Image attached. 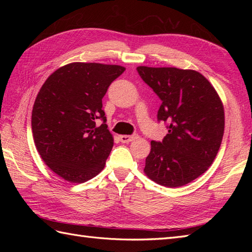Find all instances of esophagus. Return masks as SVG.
<instances>
[{
  "mask_svg": "<svg viewBox=\"0 0 252 252\" xmlns=\"http://www.w3.org/2000/svg\"><path fill=\"white\" fill-rule=\"evenodd\" d=\"M137 137H138V135H137V134H132V135H120V136H119L120 141H121L122 143H130V142H132V141L136 140Z\"/></svg>",
  "mask_w": 252,
  "mask_h": 252,
  "instance_id": "esophagus-1",
  "label": "esophagus"
}]
</instances>
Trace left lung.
I'll return each mask as SVG.
<instances>
[{
    "label": "left lung",
    "mask_w": 252,
    "mask_h": 252,
    "mask_svg": "<svg viewBox=\"0 0 252 252\" xmlns=\"http://www.w3.org/2000/svg\"><path fill=\"white\" fill-rule=\"evenodd\" d=\"M136 70L161 99L157 119L168 129L162 142L152 141L144 171L162 186H183L205 173L217 156L224 133L222 101L195 70L145 66Z\"/></svg>",
    "instance_id": "8db88e82"
}]
</instances>
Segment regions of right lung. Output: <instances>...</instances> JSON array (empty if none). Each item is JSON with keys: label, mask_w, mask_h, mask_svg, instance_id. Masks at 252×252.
<instances>
[{"label": "right lung", "mask_w": 252, "mask_h": 252, "mask_svg": "<svg viewBox=\"0 0 252 252\" xmlns=\"http://www.w3.org/2000/svg\"><path fill=\"white\" fill-rule=\"evenodd\" d=\"M125 70L118 65L72 63L42 85L32 109V133L41 158L63 180L83 183L104 169L114 138L101 99Z\"/></svg>", "instance_id": "add662e5"}]
</instances>
